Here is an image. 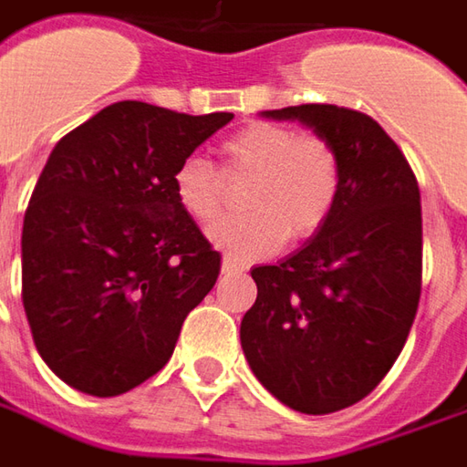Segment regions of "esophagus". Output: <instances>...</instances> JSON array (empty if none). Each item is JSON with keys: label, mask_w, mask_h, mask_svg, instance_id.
I'll list each match as a JSON object with an SVG mask.
<instances>
[{"label": "esophagus", "mask_w": 467, "mask_h": 467, "mask_svg": "<svg viewBox=\"0 0 467 467\" xmlns=\"http://www.w3.org/2000/svg\"><path fill=\"white\" fill-rule=\"evenodd\" d=\"M245 268V264H240L237 258H233V255H224L222 258V271L224 274H233V271H243Z\"/></svg>", "instance_id": "obj_1"}]
</instances>
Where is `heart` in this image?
Segmentation results:
<instances>
[{"instance_id": "heart-1", "label": "heart", "mask_w": 467, "mask_h": 467, "mask_svg": "<svg viewBox=\"0 0 467 467\" xmlns=\"http://www.w3.org/2000/svg\"><path fill=\"white\" fill-rule=\"evenodd\" d=\"M219 157L227 178H245L240 203L248 212L219 222L209 234L237 261L268 255L286 237L313 240L338 206L341 157L330 139L315 131L253 121L222 141ZM170 188L178 206L199 224H212L224 212V181L203 157H183L170 175Z\"/></svg>"}]
</instances>
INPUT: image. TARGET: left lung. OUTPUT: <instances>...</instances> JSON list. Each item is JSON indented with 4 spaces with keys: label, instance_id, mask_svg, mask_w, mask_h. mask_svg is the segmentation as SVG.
<instances>
[{
    "label": "left lung",
    "instance_id": "8db88e82",
    "mask_svg": "<svg viewBox=\"0 0 467 467\" xmlns=\"http://www.w3.org/2000/svg\"><path fill=\"white\" fill-rule=\"evenodd\" d=\"M333 141L344 168L330 222L279 265L253 268L240 323L253 375L299 413H336L378 388L421 297V196L409 160L372 116L326 103L265 110Z\"/></svg>",
    "mask_w": 467,
    "mask_h": 467
}]
</instances>
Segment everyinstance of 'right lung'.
<instances>
[{"label":"right lung","mask_w":467,"mask_h":467,"mask_svg":"<svg viewBox=\"0 0 467 467\" xmlns=\"http://www.w3.org/2000/svg\"><path fill=\"white\" fill-rule=\"evenodd\" d=\"M233 113L121 100L58 139L23 222V307L54 375L98 398L157 375L222 255L170 175Z\"/></svg>","instance_id":"add662e5"}]
</instances>
